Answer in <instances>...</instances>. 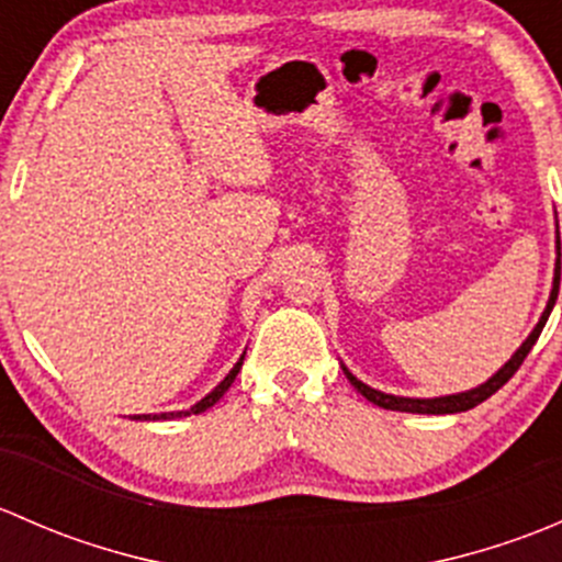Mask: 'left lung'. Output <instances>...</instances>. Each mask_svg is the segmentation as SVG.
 Here are the masks:
<instances>
[{"label": "left lung", "mask_w": 562, "mask_h": 562, "mask_svg": "<svg viewBox=\"0 0 562 562\" xmlns=\"http://www.w3.org/2000/svg\"><path fill=\"white\" fill-rule=\"evenodd\" d=\"M558 291H560V234H558V263H554V280H552V293H549L547 310H543L541 317H538L536 328H532V331L527 334L525 342L519 345L517 353H514L512 359H508L506 364H503L501 370H497L495 375L490 378V381H484V383H481V386H475V389H470V391H459V394H446V396H429V400H422V396H396V394H386V391H378V389L367 386V383H361L359 378H356L353 372H350L345 364H342V372H345V375H348L350 386L359 391L361 396H367V400H370L372 405L386 407V411L427 413V416H446V413H464V411H470V407L481 405V402H484V400H490V396L495 394L497 389L506 386V383L514 378V372H517L519 367H522V361L527 359V353H530L532 345H536V339L541 337L543 326H547L549 313H552L554 302H558Z\"/></svg>", "instance_id": "8db88e82"}]
</instances>
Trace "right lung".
<instances>
[{
    "label": "right lung",
    "instance_id": "obj_1",
    "mask_svg": "<svg viewBox=\"0 0 562 562\" xmlns=\"http://www.w3.org/2000/svg\"><path fill=\"white\" fill-rule=\"evenodd\" d=\"M241 364H245V356H241V359L234 364V370H231L228 375H225L223 381H220V386H214L212 391H209V394L203 396L201 402H195V405H192L190 411H176V413H144V416H133V418H135V422H166V418H181V416H190V413H203V411H209V407H212L214 402H217L220 396H223L225 391L231 389V383H234L236 375H239Z\"/></svg>",
    "mask_w": 562,
    "mask_h": 562
}]
</instances>
